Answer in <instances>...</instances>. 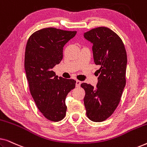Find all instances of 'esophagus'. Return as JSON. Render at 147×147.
Instances as JSON below:
<instances>
[{"mask_svg":"<svg viewBox=\"0 0 147 147\" xmlns=\"http://www.w3.org/2000/svg\"><path fill=\"white\" fill-rule=\"evenodd\" d=\"M80 84H81V82L79 81V80H76V86L77 88L80 87Z\"/></svg>","mask_w":147,"mask_h":147,"instance_id":"34e87169","label":"esophagus"}]
</instances>
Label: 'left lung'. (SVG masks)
Listing matches in <instances>:
<instances>
[{
    "label": "left lung",
    "instance_id": "1",
    "mask_svg": "<svg viewBox=\"0 0 147 147\" xmlns=\"http://www.w3.org/2000/svg\"><path fill=\"white\" fill-rule=\"evenodd\" d=\"M84 36L93 44L94 63L100 67L97 88L81 84L86 92L84 105L88 118L100 122L113 114L120 101L126 85L127 55L122 39L109 28H96Z\"/></svg>",
    "mask_w": 147,
    "mask_h": 147
}]
</instances>
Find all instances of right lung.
<instances>
[{"instance_id":"obj_1","label":"right lung","mask_w":147,"mask_h":147,"mask_svg":"<svg viewBox=\"0 0 147 147\" xmlns=\"http://www.w3.org/2000/svg\"><path fill=\"white\" fill-rule=\"evenodd\" d=\"M76 33L45 28L32 34L26 45L25 69L30 92L39 111L51 121L65 117L66 96L76 86L75 80L58 78L52 69L61 62L64 45Z\"/></svg>"}]
</instances>
